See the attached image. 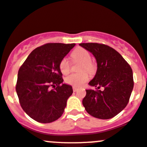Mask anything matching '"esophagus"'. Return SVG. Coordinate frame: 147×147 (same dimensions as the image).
<instances>
[{"instance_id": "obj_1", "label": "esophagus", "mask_w": 147, "mask_h": 147, "mask_svg": "<svg viewBox=\"0 0 147 147\" xmlns=\"http://www.w3.org/2000/svg\"><path fill=\"white\" fill-rule=\"evenodd\" d=\"M72 89H73V92H77V91L78 90V89L77 87H75V86H73V87H72Z\"/></svg>"}]
</instances>
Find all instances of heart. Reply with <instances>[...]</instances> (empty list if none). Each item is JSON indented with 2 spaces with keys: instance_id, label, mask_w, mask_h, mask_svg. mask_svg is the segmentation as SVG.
Instances as JSON below:
<instances>
[{
  "instance_id": "1",
  "label": "heart",
  "mask_w": 147,
  "mask_h": 147,
  "mask_svg": "<svg viewBox=\"0 0 147 147\" xmlns=\"http://www.w3.org/2000/svg\"><path fill=\"white\" fill-rule=\"evenodd\" d=\"M71 56L73 61L82 62L80 71H84L79 73L71 74L66 77L65 82L69 85L80 87L89 80V73L86 71H84V69L89 72H93L95 69V65L91 61V54L83 48L80 47L75 49L71 54ZM70 67L71 63L69 60L65 57L62 58L59 63V69L63 75H67L69 73Z\"/></svg>"
}]
</instances>
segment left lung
<instances>
[{
	"label": "left lung",
	"instance_id": "8db88e82",
	"mask_svg": "<svg viewBox=\"0 0 147 147\" xmlns=\"http://www.w3.org/2000/svg\"><path fill=\"white\" fill-rule=\"evenodd\" d=\"M97 62L95 77L89 84L96 89L86 90L82 101L86 112L94 118L109 119L121 112L129 102L134 80L130 65L118 51L98 43H82ZM101 87L105 89L99 90Z\"/></svg>",
	"mask_w": 147,
	"mask_h": 147
}]
</instances>
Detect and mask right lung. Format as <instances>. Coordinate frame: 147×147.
Instances as JSON below:
<instances>
[{
  "label": "right lung",
  "instance_id": "1",
  "mask_svg": "<svg viewBox=\"0 0 147 147\" xmlns=\"http://www.w3.org/2000/svg\"><path fill=\"white\" fill-rule=\"evenodd\" d=\"M75 44L49 43L32 51L18 71L16 92L22 109L38 123H49L63 115L72 86L63 82L59 63Z\"/></svg>",
  "mask_w": 147,
  "mask_h": 147
}]
</instances>
